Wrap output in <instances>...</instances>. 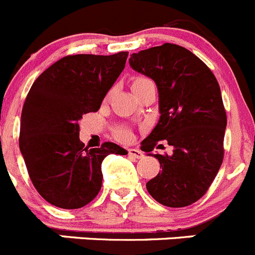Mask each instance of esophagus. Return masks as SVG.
Here are the masks:
<instances>
[{
    "label": "esophagus",
    "mask_w": 255,
    "mask_h": 255,
    "mask_svg": "<svg viewBox=\"0 0 255 255\" xmlns=\"http://www.w3.org/2000/svg\"><path fill=\"white\" fill-rule=\"evenodd\" d=\"M128 154L133 158H142L143 157V152L141 149H137V148H130L128 149Z\"/></svg>",
    "instance_id": "esophagus-1"
}]
</instances>
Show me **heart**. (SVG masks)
Returning <instances> with one entry per match:
<instances>
[{"label": "heart", "instance_id": "1", "mask_svg": "<svg viewBox=\"0 0 255 255\" xmlns=\"http://www.w3.org/2000/svg\"><path fill=\"white\" fill-rule=\"evenodd\" d=\"M149 85H154L153 82L151 79L146 77H137L132 83V88L133 90L135 92H138V90L143 89V88L149 87ZM113 134L116 137V139L121 142H128L130 138H132V130L129 129L126 126H120V127H116L113 130Z\"/></svg>", "mask_w": 255, "mask_h": 255}]
</instances>
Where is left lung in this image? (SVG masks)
<instances>
[{
    "instance_id": "obj_1",
    "label": "left lung",
    "mask_w": 255,
    "mask_h": 255,
    "mask_svg": "<svg viewBox=\"0 0 255 255\" xmlns=\"http://www.w3.org/2000/svg\"><path fill=\"white\" fill-rule=\"evenodd\" d=\"M129 64L154 80L160 95V121L141 149L165 142L173 147L170 156L149 153L162 170L147 191L168 208L191 205L206 194L224 160L227 112L218 80L190 50L168 42L132 54Z\"/></svg>"
}]
</instances>
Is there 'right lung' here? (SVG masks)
Segmentation results:
<instances>
[{
  "mask_svg": "<svg viewBox=\"0 0 255 255\" xmlns=\"http://www.w3.org/2000/svg\"><path fill=\"white\" fill-rule=\"evenodd\" d=\"M127 56V51L64 56L31 87L18 144L31 182L51 205L79 209L89 204L101 191L104 158L127 154L113 142L89 149L79 139V120L101 108Z\"/></svg>",
  "mask_w": 255,
  "mask_h": 255,
  "instance_id": "right-lung-1",
  "label": "right lung"
}]
</instances>
